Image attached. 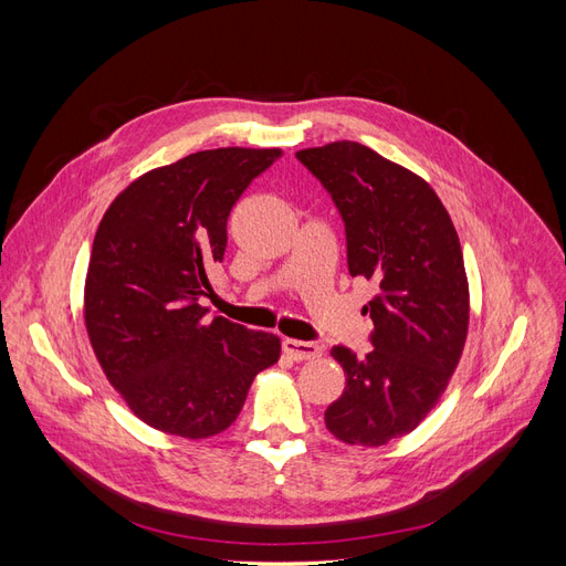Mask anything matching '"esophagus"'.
<instances>
[{
	"instance_id": "obj_1",
	"label": "esophagus",
	"mask_w": 566,
	"mask_h": 566,
	"mask_svg": "<svg viewBox=\"0 0 566 566\" xmlns=\"http://www.w3.org/2000/svg\"><path fill=\"white\" fill-rule=\"evenodd\" d=\"M283 352L290 358H295V361H312V358H318L323 354V347L316 345V342H304V339L285 337L283 339Z\"/></svg>"
}]
</instances>
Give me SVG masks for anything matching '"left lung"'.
Wrapping results in <instances>:
<instances>
[{
  "mask_svg": "<svg viewBox=\"0 0 566 566\" xmlns=\"http://www.w3.org/2000/svg\"><path fill=\"white\" fill-rule=\"evenodd\" d=\"M297 160L345 219L349 273L378 287L364 306L373 349L331 352L345 391L325 427L349 447H385L427 418L465 349L470 285L458 233L430 184L364 144L304 148Z\"/></svg>",
  "mask_w": 566,
  "mask_h": 566,
  "instance_id": "1",
  "label": "left lung"
}]
</instances>
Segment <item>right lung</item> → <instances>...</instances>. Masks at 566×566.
I'll list each match as a JSON object with an SVG mask.
<instances>
[{
	"label": "right lung",
	"mask_w": 566,
	"mask_h": 566,
	"mask_svg": "<svg viewBox=\"0 0 566 566\" xmlns=\"http://www.w3.org/2000/svg\"><path fill=\"white\" fill-rule=\"evenodd\" d=\"M281 148H212L156 167L119 193L96 229L84 325L108 382L153 430L208 439L241 413L281 339L205 318L208 271L224 260L227 219Z\"/></svg>",
	"instance_id": "add662e5"
}]
</instances>
